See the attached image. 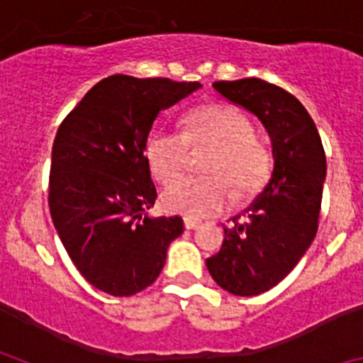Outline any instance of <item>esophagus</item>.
I'll list each match as a JSON object with an SVG mask.
<instances>
[{
    "label": "esophagus",
    "mask_w": 363,
    "mask_h": 363,
    "mask_svg": "<svg viewBox=\"0 0 363 363\" xmlns=\"http://www.w3.org/2000/svg\"><path fill=\"white\" fill-rule=\"evenodd\" d=\"M184 225H185V229H187V230H192V229H196V227L200 225V223H198L196 220H185Z\"/></svg>",
    "instance_id": "obj_1"
}]
</instances>
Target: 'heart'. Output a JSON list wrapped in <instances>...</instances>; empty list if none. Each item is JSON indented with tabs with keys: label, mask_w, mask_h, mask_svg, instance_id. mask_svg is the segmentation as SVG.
I'll use <instances>...</instances> for the list:
<instances>
[{
	"label": "heart",
	"mask_w": 363,
	"mask_h": 363,
	"mask_svg": "<svg viewBox=\"0 0 363 363\" xmlns=\"http://www.w3.org/2000/svg\"><path fill=\"white\" fill-rule=\"evenodd\" d=\"M255 140L252 125L236 108L209 105L192 111L184 130L158 127L150 133L145 158L154 178L167 184L181 174L190 157L191 146H214L206 170L218 177H186L169 184L162 192L167 213L189 220H203L225 209L230 191L223 175L238 192H252L269 174V156Z\"/></svg>",
	"instance_id": "1"
}]
</instances>
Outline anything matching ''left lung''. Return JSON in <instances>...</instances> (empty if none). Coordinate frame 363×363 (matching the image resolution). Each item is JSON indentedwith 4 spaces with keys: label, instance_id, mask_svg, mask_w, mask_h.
Masks as SVG:
<instances>
[{
    "label": "left lung",
    "instance_id": "obj_1",
    "mask_svg": "<svg viewBox=\"0 0 363 363\" xmlns=\"http://www.w3.org/2000/svg\"><path fill=\"white\" fill-rule=\"evenodd\" d=\"M213 86L230 104L255 114L271 138L274 165L269 184L233 218V225H223V245L207 258V269L221 289L256 296L280 284L316 236L325 152L309 112L280 86L258 78Z\"/></svg>",
    "mask_w": 363,
    "mask_h": 363
}]
</instances>
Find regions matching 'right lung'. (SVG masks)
I'll use <instances>...</instances> for the list:
<instances>
[{"instance_id": "add662e5", "label": "right lung", "mask_w": 363, "mask_h": 363, "mask_svg": "<svg viewBox=\"0 0 363 363\" xmlns=\"http://www.w3.org/2000/svg\"><path fill=\"white\" fill-rule=\"evenodd\" d=\"M201 89L198 82L114 74L96 83L57 129L49 207L86 281L133 296L160 277L184 220L150 218L156 201L145 145L154 120Z\"/></svg>"}]
</instances>
